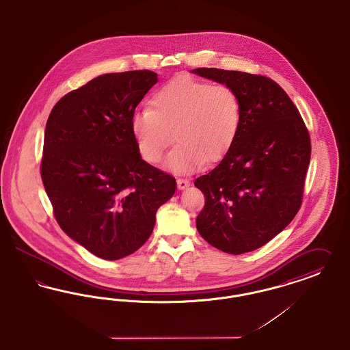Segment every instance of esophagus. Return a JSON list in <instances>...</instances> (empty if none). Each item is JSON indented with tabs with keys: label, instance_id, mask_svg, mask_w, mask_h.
Here are the masks:
<instances>
[{
	"label": "esophagus",
	"instance_id": "obj_1",
	"mask_svg": "<svg viewBox=\"0 0 350 350\" xmlns=\"http://www.w3.org/2000/svg\"><path fill=\"white\" fill-rule=\"evenodd\" d=\"M189 186H190V183L187 180H184V178H178L177 180V187L180 190H185L186 187H189Z\"/></svg>",
	"mask_w": 350,
	"mask_h": 350
}]
</instances>
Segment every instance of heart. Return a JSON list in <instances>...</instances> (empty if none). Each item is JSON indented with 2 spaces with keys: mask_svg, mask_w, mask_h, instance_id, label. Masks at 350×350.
<instances>
[{
  "mask_svg": "<svg viewBox=\"0 0 350 350\" xmlns=\"http://www.w3.org/2000/svg\"><path fill=\"white\" fill-rule=\"evenodd\" d=\"M241 122L242 105L232 88L180 75L152 95L149 107L132 115L131 132L150 164L161 161L174 137L177 145L164 167L189 174L204 163H217L226 156Z\"/></svg>",
  "mask_w": 350,
  "mask_h": 350,
  "instance_id": "1",
  "label": "heart"
}]
</instances>
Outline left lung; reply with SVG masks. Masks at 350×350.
Listing matches in <instances>:
<instances>
[{"label": "left lung", "instance_id": "left-lung-1", "mask_svg": "<svg viewBox=\"0 0 350 350\" xmlns=\"http://www.w3.org/2000/svg\"><path fill=\"white\" fill-rule=\"evenodd\" d=\"M193 74L239 96L242 122L224 160L194 181L204 194L197 230L211 246L241 255L265 246L301 205L310 159L306 124L286 91L266 77L219 68Z\"/></svg>", "mask_w": 350, "mask_h": 350}]
</instances>
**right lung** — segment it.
Returning a JSON list of instances; mask_svg holds the SVG:
<instances>
[{
	"instance_id": "add662e5",
	"label": "right lung",
	"mask_w": 350,
	"mask_h": 350,
	"mask_svg": "<svg viewBox=\"0 0 350 350\" xmlns=\"http://www.w3.org/2000/svg\"><path fill=\"white\" fill-rule=\"evenodd\" d=\"M157 81L149 70L104 74L64 95L46 123L41 176L55 218L102 259L143 246L177 187L145 163L131 132L137 104Z\"/></svg>"
}]
</instances>
